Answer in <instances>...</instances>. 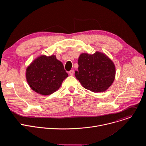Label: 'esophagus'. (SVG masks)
I'll return each mask as SVG.
<instances>
[{
  "instance_id": "esophagus-1",
  "label": "esophagus",
  "mask_w": 146,
  "mask_h": 146,
  "mask_svg": "<svg viewBox=\"0 0 146 146\" xmlns=\"http://www.w3.org/2000/svg\"><path fill=\"white\" fill-rule=\"evenodd\" d=\"M69 74H70V76H73V75L74 74V70H71L70 71H69Z\"/></svg>"
}]
</instances>
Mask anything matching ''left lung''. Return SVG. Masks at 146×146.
<instances>
[{
    "label": "left lung",
    "mask_w": 146,
    "mask_h": 146,
    "mask_svg": "<svg viewBox=\"0 0 146 146\" xmlns=\"http://www.w3.org/2000/svg\"><path fill=\"white\" fill-rule=\"evenodd\" d=\"M78 64V71H76L75 76L86 89L93 92H102L113 84L115 66L105 54L99 51L93 54L82 53Z\"/></svg>",
    "instance_id": "left-lung-1"
}]
</instances>
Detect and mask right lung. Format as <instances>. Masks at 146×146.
Returning <instances> with one entry per match:
<instances>
[{
    "mask_svg": "<svg viewBox=\"0 0 146 146\" xmlns=\"http://www.w3.org/2000/svg\"><path fill=\"white\" fill-rule=\"evenodd\" d=\"M68 77L63 64L55 55H40L26 69V79L31 88L37 94L48 95L56 91Z\"/></svg>",
    "mask_w": 146,
    "mask_h": 146,
    "instance_id": "right-lung-1",
    "label": "right lung"
}]
</instances>
